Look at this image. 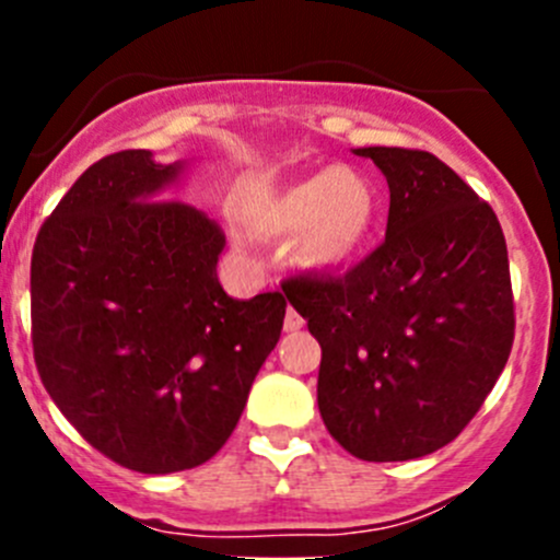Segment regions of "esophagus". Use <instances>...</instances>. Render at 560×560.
I'll use <instances>...</instances> for the list:
<instances>
[{
  "mask_svg": "<svg viewBox=\"0 0 560 560\" xmlns=\"http://www.w3.org/2000/svg\"><path fill=\"white\" fill-rule=\"evenodd\" d=\"M303 325H306V319H303V316L298 314L295 308H290V312H287V316H284V330L287 332H298Z\"/></svg>",
  "mask_w": 560,
  "mask_h": 560,
  "instance_id": "1",
  "label": "esophagus"
}]
</instances>
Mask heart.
Listing matches in <instances>:
<instances>
[{
	"instance_id": "obj_1",
	"label": "heart",
	"mask_w": 560,
	"mask_h": 560,
	"mask_svg": "<svg viewBox=\"0 0 560 560\" xmlns=\"http://www.w3.org/2000/svg\"><path fill=\"white\" fill-rule=\"evenodd\" d=\"M380 189L358 167L336 165L257 197L244 222L265 238L295 236L292 259L316 276L343 273L363 257L380 224Z\"/></svg>"
}]
</instances>
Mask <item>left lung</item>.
<instances>
[{
	"label": "left lung",
	"mask_w": 560,
	"mask_h": 560,
	"mask_svg": "<svg viewBox=\"0 0 560 560\" xmlns=\"http://www.w3.org/2000/svg\"><path fill=\"white\" fill-rule=\"evenodd\" d=\"M385 173V244L343 276H298L287 301L322 347L316 404L360 460H415L471 422L515 338L493 208L428 151L354 149Z\"/></svg>",
	"instance_id": "8db88e82"
}]
</instances>
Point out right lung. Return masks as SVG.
<instances>
[{"mask_svg":"<svg viewBox=\"0 0 560 560\" xmlns=\"http://www.w3.org/2000/svg\"><path fill=\"white\" fill-rule=\"evenodd\" d=\"M186 162L145 149L94 162L39 228L32 343L45 389L94 450L140 474L211 460L279 343L287 301H235L224 233L165 200Z\"/></svg>","mask_w":560,"mask_h":560,"instance_id":"add662e5","label":"right lung"}]
</instances>
